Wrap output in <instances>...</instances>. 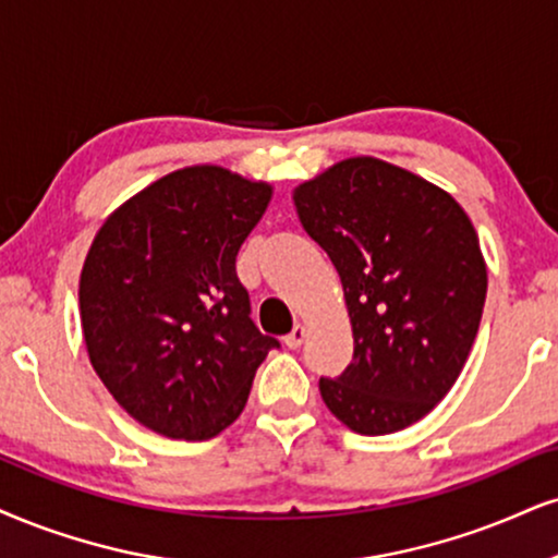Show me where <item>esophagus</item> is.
<instances>
[{
	"mask_svg": "<svg viewBox=\"0 0 558 558\" xmlns=\"http://www.w3.org/2000/svg\"><path fill=\"white\" fill-rule=\"evenodd\" d=\"M305 336H307V328L302 326V323H298V326L292 328V333L284 336V347H287V349H298L300 343L305 341Z\"/></svg>",
	"mask_w": 558,
	"mask_h": 558,
	"instance_id": "esophagus-1",
	"label": "esophagus"
}]
</instances>
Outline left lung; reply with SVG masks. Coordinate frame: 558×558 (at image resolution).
Listing matches in <instances>:
<instances>
[{
	"label": "left lung",
	"mask_w": 558,
	"mask_h": 558,
	"mask_svg": "<svg viewBox=\"0 0 558 558\" xmlns=\"http://www.w3.org/2000/svg\"><path fill=\"white\" fill-rule=\"evenodd\" d=\"M305 232L341 277L354 360L320 377L331 414L390 435L429 414L478 333L486 264L447 191L377 157H349L294 189Z\"/></svg>",
	"instance_id": "1"
}]
</instances>
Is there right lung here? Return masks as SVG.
Here are the masks:
<instances>
[{"mask_svg":"<svg viewBox=\"0 0 558 558\" xmlns=\"http://www.w3.org/2000/svg\"><path fill=\"white\" fill-rule=\"evenodd\" d=\"M268 202V183L194 165L121 204L89 245L80 277L89 362L121 409L157 435L217 437L279 347L251 320L235 271Z\"/></svg>","mask_w":558,"mask_h":558,"instance_id":"right-lung-1","label":"right lung"}]
</instances>
